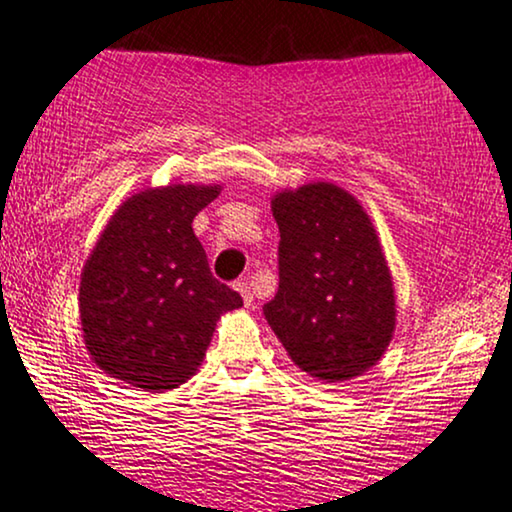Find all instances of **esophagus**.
<instances>
[{
	"label": "esophagus",
	"instance_id": "1",
	"mask_svg": "<svg viewBox=\"0 0 512 512\" xmlns=\"http://www.w3.org/2000/svg\"><path fill=\"white\" fill-rule=\"evenodd\" d=\"M234 288L238 290V293H241L243 302H245V307H250V304H252V290H250L248 278H241V281H236V283H234Z\"/></svg>",
	"mask_w": 512,
	"mask_h": 512
}]
</instances>
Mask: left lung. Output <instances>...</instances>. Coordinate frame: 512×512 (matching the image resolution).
<instances>
[{"label": "left lung", "instance_id": "left-lung-1", "mask_svg": "<svg viewBox=\"0 0 512 512\" xmlns=\"http://www.w3.org/2000/svg\"><path fill=\"white\" fill-rule=\"evenodd\" d=\"M278 293L264 304L297 368L326 383L359 378L394 335L397 302L383 245L352 193L312 181L271 198Z\"/></svg>", "mask_w": 512, "mask_h": 512}]
</instances>
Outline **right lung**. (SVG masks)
Masks as SVG:
<instances>
[{"mask_svg":"<svg viewBox=\"0 0 512 512\" xmlns=\"http://www.w3.org/2000/svg\"><path fill=\"white\" fill-rule=\"evenodd\" d=\"M222 186L170 184L127 198L101 231L80 278L82 338L94 364L146 392L198 371L219 316L243 307L219 283L193 217Z\"/></svg>","mask_w":512,"mask_h":512,"instance_id":"1","label":"right lung"}]
</instances>
